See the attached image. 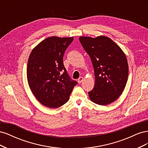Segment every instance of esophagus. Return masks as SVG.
I'll return each mask as SVG.
<instances>
[{"label":"esophagus","mask_w":148,"mask_h":148,"mask_svg":"<svg viewBox=\"0 0 148 148\" xmlns=\"http://www.w3.org/2000/svg\"><path fill=\"white\" fill-rule=\"evenodd\" d=\"M83 81V78L82 77H79V78L78 79V83H81Z\"/></svg>","instance_id":"1"}]
</instances>
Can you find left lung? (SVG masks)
Instances as JSON below:
<instances>
[{
	"label": "left lung",
	"mask_w": 148,
	"mask_h": 148,
	"mask_svg": "<svg viewBox=\"0 0 148 148\" xmlns=\"http://www.w3.org/2000/svg\"><path fill=\"white\" fill-rule=\"evenodd\" d=\"M79 40L95 69V87L88 92L89 99L98 105H108L118 99L126 86L127 57L122 49L106 36H80Z\"/></svg>",
	"instance_id": "obj_1"
}]
</instances>
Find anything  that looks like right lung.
I'll return each instance as SVG.
<instances>
[{
    "mask_svg": "<svg viewBox=\"0 0 148 148\" xmlns=\"http://www.w3.org/2000/svg\"><path fill=\"white\" fill-rule=\"evenodd\" d=\"M73 37L51 36L34 47L27 65V79L38 101L49 108H57L69 101L77 83L71 81L64 65L63 57Z\"/></svg>",
    "mask_w": 148,
    "mask_h": 148,
    "instance_id": "obj_1",
    "label": "right lung"
}]
</instances>
